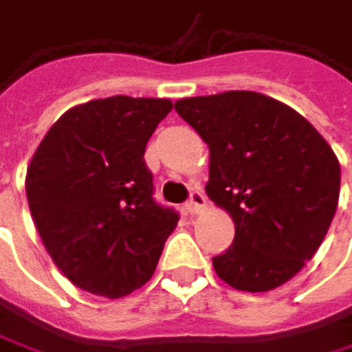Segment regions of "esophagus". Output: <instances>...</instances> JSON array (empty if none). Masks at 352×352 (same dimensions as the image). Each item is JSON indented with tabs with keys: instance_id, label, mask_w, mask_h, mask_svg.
<instances>
[{
	"instance_id": "esophagus-1",
	"label": "esophagus",
	"mask_w": 352,
	"mask_h": 352,
	"mask_svg": "<svg viewBox=\"0 0 352 352\" xmlns=\"http://www.w3.org/2000/svg\"><path fill=\"white\" fill-rule=\"evenodd\" d=\"M205 209H207V196L202 194V190H194L192 196H190V200H188V211L192 215H198V213H202Z\"/></svg>"
}]
</instances>
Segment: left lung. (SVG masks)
Segmentation results:
<instances>
[{"instance_id":"1","label":"left lung","mask_w":352,"mask_h":352,"mask_svg":"<svg viewBox=\"0 0 352 352\" xmlns=\"http://www.w3.org/2000/svg\"><path fill=\"white\" fill-rule=\"evenodd\" d=\"M209 145L207 196L234 221L217 276L239 292H270L321 247L340 196V162L294 107L253 90L175 101Z\"/></svg>"}]
</instances>
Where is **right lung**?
I'll use <instances>...</instances> for the list:
<instances>
[{"mask_svg":"<svg viewBox=\"0 0 352 352\" xmlns=\"http://www.w3.org/2000/svg\"><path fill=\"white\" fill-rule=\"evenodd\" d=\"M170 99L116 94L67 109L27 166L37 234L76 287L124 298L152 278L177 213L156 205L143 154Z\"/></svg>","mask_w":352,"mask_h":352,"instance_id":"obj_1","label":"right lung"}]
</instances>
